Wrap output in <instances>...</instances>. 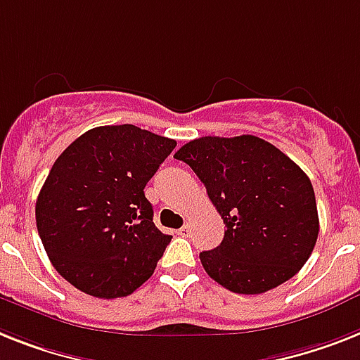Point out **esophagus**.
Here are the masks:
<instances>
[{"label": "esophagus", "instance_id": "34e87169", "mask_svg": "<svg viewBox=\"0 0 360 360\" xmlns=\"http://www.w3.org/2000/svg\"><path fill=\"white\" fill-rule=\"evenodd\" d=\"M176 233H178V236H187V233H189V224H184V226L180 228Z\"/></svg>", "mask_w": 360, "mask_h": 360}]
</instances>
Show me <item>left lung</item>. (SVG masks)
I'll use <instances>...</instances> for the list:
<instances>
[{
    "label": "left lung",
    "mask_w": 360,
    "mask_h": 360,
    "mask_svg": "<svg viewBox=\"0 0 360 360\" xmlns=\"http://www.w3.org/2000/svg\"><path fill=\"white\" fill-rule=\"evenodd\" d=\"M226 224L217 248L200 252L210 278L237 294H261L290 280L319 239L313 184L280 148L257 138L204 136L184 145Z\"/></svg>",
    "instance_id": "left-lung-1"
}]
</instances>
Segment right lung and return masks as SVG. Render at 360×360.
Returning a JSON list of instances; mask_svg holds the SVG:
<instances>
[{
  "label": "right lung",
  "mask_w": 360,
  "mask_h": 360,
  "mask_svg": "<svg viewBox=\"0 0 360 360\" xmlns=\"http://www.w3.org/2000/svg\"><path fill=\"white\" fill-rule=\"evenodd\" d=\"M176 147L134 124L97 127L53 163L37 228L56 272L95 298L129 296L153 276L173 237L153 222L145 186Z\"/></svg>",
  "instance_id": "obj_1"
}]
</instances>
